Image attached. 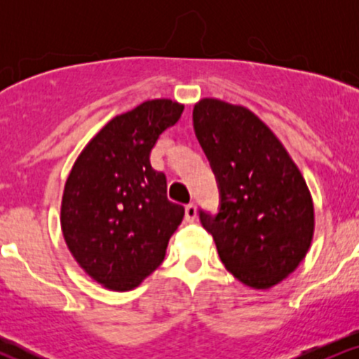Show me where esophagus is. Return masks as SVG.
<instances>
[{
	"label": "esophagus",
	"instance_id": "34e87169",
	"mask_svg": "<svg viewBox=\"0 0 359 359\" xmlns=\"http://www.w3.org/2000/svg\"><path fill=\"white\" fill-rule=\"evenodd\" d=\"M196 216H197V208H196V204H187L185 205V219L187 221H194L196 219Z\"/></svg>",
	"mask_w": 359,
	"mask_h": 359
}]
</instances>
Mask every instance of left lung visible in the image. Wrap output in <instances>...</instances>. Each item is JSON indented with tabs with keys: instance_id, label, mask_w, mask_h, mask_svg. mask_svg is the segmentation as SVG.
Listing matches in <instances>:
<instances>
[{
	"instance_id": "left-lung-1",
	"label": "left lung",
	"mask_w": 359,
	"mask_h": 359,
	"mask_svg": "<svg viewBox=\"0 0 359 359\" xmlns=\"http://www.w3.org/2000/svg\"><path fill=\"white\" fill-rule=\"evenodd\" d=\"M192 121L219 189L217 212L199 209L204 229L240 282L277 285L297 269L314 234L306 180L250 109L205 97L194 106Z\"/></svg>"
}]
</instances>
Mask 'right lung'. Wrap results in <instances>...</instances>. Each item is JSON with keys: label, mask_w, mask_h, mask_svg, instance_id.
<instances>
[{"label": "right lung", "mask_w": 359, "mask_h": 359, "mask_svg": "<svg viewBox=\"0 0 359 359\" xmlns=\"http://www.w3.org/2000/svg\"><path fill=\"white\" fill-rule=\"evenodd\" d=\"M184 106L145 101L113 118L74 163L60 224L72 257L111 290H131L165 257L184 208L167 199V177L151 168L156 140Z\"/></svg>", "instance_id": "1"}]
</instances>
